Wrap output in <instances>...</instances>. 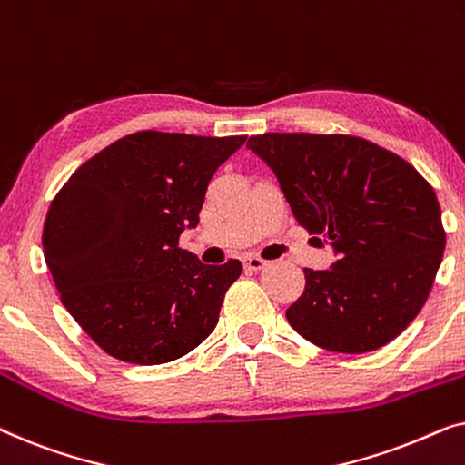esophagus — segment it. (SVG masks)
<instances>
[{
	"mask_svg": "<svg viewBox=\"0 0 465 465\" xmlns=\"http://www.w3.org/2000/svg\"><path fill=\"white\" fill-rule=\"evenodd\" d=\"M266 266V260L258 256H245L243 258V269L245 271H262Z\"/></svg>",
	"mask_w": 465,
	"mask_h": 465,
	"instance_id": "obj_1",
	"label": "esophagus"
}]
</instances>
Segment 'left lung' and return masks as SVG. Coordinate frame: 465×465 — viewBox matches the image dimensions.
I'll list each match as a JSON object with an SVG mask.
<instances>
[{
	"mask_svg": "<svg viewBox=\"0 0 465 465\" xmlns=\"http://www.w3.org/2000/svg\"><path fill=\"white\" fill-rule=\"evenodd\" d=\"M275 173L296 222L332 245L328 271L304 269L285 311L302 339L368 353L396 339L428 301L447 237L434 188L377 143L351 135L264 133L247 142Z\"/></svg>",
	"mask_w": 465,
	"mask_h": 465,
	"instance_id": "1",
	"label": "left lung"
}]
</instances>
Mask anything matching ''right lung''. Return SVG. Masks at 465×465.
<instances>
[{"instance_id":"right-lung-1","label":"right lung","mask_w":465,"mask_h":465,"mask_svg":"<svg viewBox=\"0 0 465 465\" xmlns=\"http://www.w3.org/2000/svg\"><path fill=\"white\" fill-rule=\"evenodd\" d=\"M245 139L133 133L54 196L44 260L61 302L112 358L164 364L212 334L243 266L203 264L177 241L199 224L209 182Z\"/></svg>"}]
</instances>
